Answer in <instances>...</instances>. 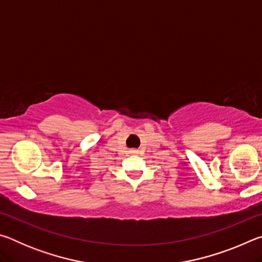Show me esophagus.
Masks as SVG:
<instances>
[{"label":"esophagus","mask_w":262,"mask_h":262,"mask_svg":"<svg viewBox=\"0 0 262 262\" xmlns=\"http://www.w3.org/2000/svg\"><path fill=\"white\" fill-rule=\"evenodd\" d=\"M130 152H133V154H137V152H139V151H137V150H132Z\"/></svg>","instance_id":"1"}]
</instances>
